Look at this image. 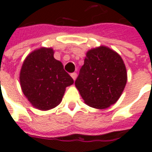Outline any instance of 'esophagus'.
Segmentation results:
<instances>
[{
	"label": "esophagus",
	"instance_id": "obj_1",
	"mask_svg": "<svg viewBox=\"0 0 152 152\" xmlns=\"http://www.w3.org/2000/svg\"><path fill=\"white\" fill-rule=\"evenodd\" d=\"M71 76H72V79L75 80L76 79V77H77V73L76 72L72 73V74H71Z\"/></svg>",
	"mask_w": 152,
	"mask_h": 152
}]
</instances>
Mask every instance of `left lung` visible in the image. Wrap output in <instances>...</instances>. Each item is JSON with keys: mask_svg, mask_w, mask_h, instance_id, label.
I'll return each instance as SVG.
<instances>
[{"mask_svg": "<svg viewBox=\"0 0 152 152\" xmlns=\"http://www.w3.org/2000/svg\"><path fill=\"white\" fill-rule=\"evenodd\" d=\"M127 82L124 61L114 50L100 46L86 53L75 85L86 104L105 109L120 99Z\"/></svg>", "mask_w": 152, "mask_h": 152, "instance_id": "obj_1", "label": "left lung"}]
</instances>
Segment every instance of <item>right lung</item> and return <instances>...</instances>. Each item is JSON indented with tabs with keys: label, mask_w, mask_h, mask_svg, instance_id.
<instances>
[{
	"label": "right lung",
	"mask_w": 152,
	"mask_h": 152,
	"mask_svg": "<svg viewBox=\"0 0 152 152\" xmlns=\"http://www.w3.org/2000/svg\"><path fill=\"white\" fill-rule=\"evenodd\" d=\"M23 92L36 108L47 111L59 104L73 79L53 58L52 48H40L28 54L20 71Z\"/></svg>",
	"instance_id": "1"
}]
</instances>
